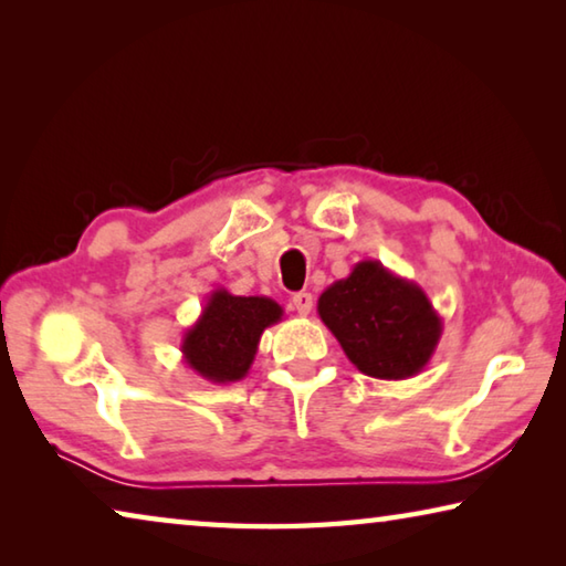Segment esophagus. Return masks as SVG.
Returning <instances> with one entry per match:
<instances>
[{"mask_svg": "<svg viewBox=\"0 0 566 566\" xmlns=\"http://www.w3.org/2000/svg\"><path fill=\"white\" fill-rule=\"evenodd\" d=\"M292 304H294V310L302 314V317H306V314H310L312 306H314V296L310 292H296L292 296Z\"/></svg>", "mask_w": 566, "mask_h": 566, "instance_id": "esophagus-1", "label": "esophagus"}]
</instances>
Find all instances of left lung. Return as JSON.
<instances>
[{
    "mask_svg": "<svg viewBox=\"0 0 566 566\" xmlns=\"http://www.w3.org/2000/svg\"><path fill=\"white\" fill-rule=\"evenodd\" d=\"M319 319L361 375L409 379L427 367L442 337V317L417 282L361 260L322 292Z\"/></svg>",
    "mask_w": 566,
    "mask_h": 566,
    "instance_id": "8db88e82",
    "label": "left lung"
}]
</instances>
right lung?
Instances as JSON below:
<instances>
[{"label":"right lung","mask_w":566,"mask_h":566,"mask_svg":"<svg viewBox=\"0 0 566 566\" xmlns=\"http://www.w3.org/2000/svg\"><path fill=\"white\" fill-rule=\"evenodd\" d=\"M282 317L284 310L270 296H237L219 286L181 337V359L212 385L244 379L264 329Z\"/></svg>","instance_id":"1"}]
</instances>
